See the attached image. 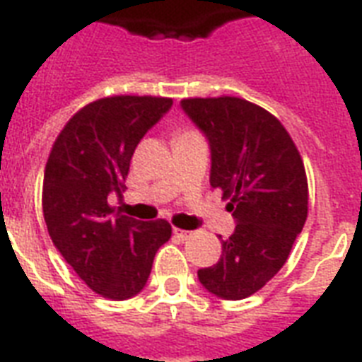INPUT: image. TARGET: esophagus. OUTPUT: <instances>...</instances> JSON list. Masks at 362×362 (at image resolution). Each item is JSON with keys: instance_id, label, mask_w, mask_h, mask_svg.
<instances>
[{"instance_id": "1", "label": "esophagus", "mask_w": 362, "mask_h": 362, "mask_svg": "<svg viewBox=\"0 0 362 362\" xmlns=\"http://www.w3.org/2000/svg\"><path fill=\"white\" fill-rule=\"evenodd\" d=\"M173 233H175L178 238H182V240H186V238L192 237V233H189V231H184V229H176V227L173 229Z\"/></svg>"}]
</instances>
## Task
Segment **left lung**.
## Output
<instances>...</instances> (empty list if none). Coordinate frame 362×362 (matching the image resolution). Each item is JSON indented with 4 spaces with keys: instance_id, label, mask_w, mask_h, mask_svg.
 Wrapping results in <instances>:
<instances>
[{
    "instance_id": "left-lung-1",
    "label": "left lung",
    "mask_w": 362,
    "mask_h": 362,
    "mask_svg": "<svg viewBox=\"0 0 362 362\" xmlns=\"http://www.w3.org/2000/svg\"><path fill=\"white\" fill-rule=\"evenodd\" d=\"M180 107L209 141L210 186L231 197L227 210L237 221L220 261L199 270V281L216 297L240 300L274 278L303 231L304 163L280 120L246 99L193 98Z\"/></svg>"
}]
</instances>
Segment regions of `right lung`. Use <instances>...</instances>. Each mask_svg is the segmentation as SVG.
I'll return each mask as SVG.
<instances>
[{
  "label": "right lung",
  "instance_id": "obj_1",
  "mask_svg": "<svg viewBox=\"0 0 362 362\" xmlns=\"http://www.w3.org/2000/svg\"><path fill=\"white\" fill-rule=\"evenodd\" d=\"M173 99L115 95L86 105L54 142L42 182V212L54 246L92 291L125 300L144 289L165 220L141 221L115 212L109 197L124 192L141 139Z\"/></svg>",
  "mask_w": 362,
  "mask_h": 362
}]
</instances>
